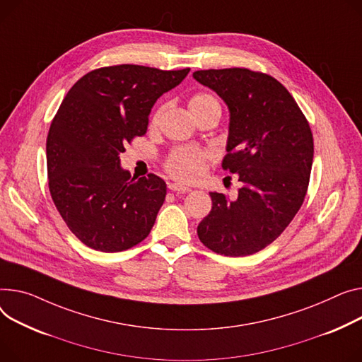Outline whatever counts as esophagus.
<instances>
[{"mask_svg": "<svg viewBox=\"0 0 362 362\" xmlns=\"http://www.w3.org/2000/svg\"><path fill=\"white\" fill-rule=\"evenodd\" d=\"M168 189L175 190V192H189V190H190V187L183 186V185H180V183H168Z\"/></svg>", "mask_w": 362, "mask_h": 362, "instance_id": "1", "label": "esophagus"}]
</instances>
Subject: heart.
<instances>
[{
	"instance_id": "b5f03b06",
	"label": "heart",
	"mask_w": 362,
	"mask_h": 362,
	"mask_svg": "<svg viewBox=\"0 0 362 362\" xmlns=\"http://www.w3.org/2000/svg\"><path fill=\"white\" fill-rule=\"evenodd\" d=\"M206 106H218L220 107V103L212 94H206V93L195 94L194 98L189 100L190 110L206 107ZM161 113H163V110L160 109L154 115V117L151 120L153 127L158 125ZM205 158H206V154L197 148H177L170 154V157H168L165 167H167V172L170 173L175 179H179L182 182H194V180L199 179L201 175L204 173Z\"/></svg>"
}]
</instances>
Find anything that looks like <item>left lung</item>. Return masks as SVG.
<instances>
[{
	"label": "left lung",
	"instance_id": "obj_1",
	"mask_svg": "<svg viewBox=\"0 0 362 362\" xmlns=\"http://www.w3.org/2000/svg\"><path fill=\"white\" fill-rule=\"evenodd\" d=\"M194 78L228 107L223 168L242 182L233 201L209 192L212 209L198 226L199 240L224 256L253 255L271 245L303 205L315 153L310 125L271 76L226 68L195 71Z\"/></svg>",
	"mask_w": 362,
	"mask_h": 362
}]
</instances>
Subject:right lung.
Listing matches in <instances>:
<instances>
[{"label":"right lung","mask_w":362,"mask_h":362,"mask_svg":"<svg viewBox=\"0 0 362 362\" xmlns=\"http://www.w3.org/2000/svg\"><path fill=\"white\" fill-rule=\"evenodd\" d=\"M190 69L142 65L94 69L64 98L46 139L51 197L68 228L106 253L146 238L165 199V182L131 177L119 154L147 132L158 98L179 86Z\"/></svg>","instance_id":"1"}]
</instances>
